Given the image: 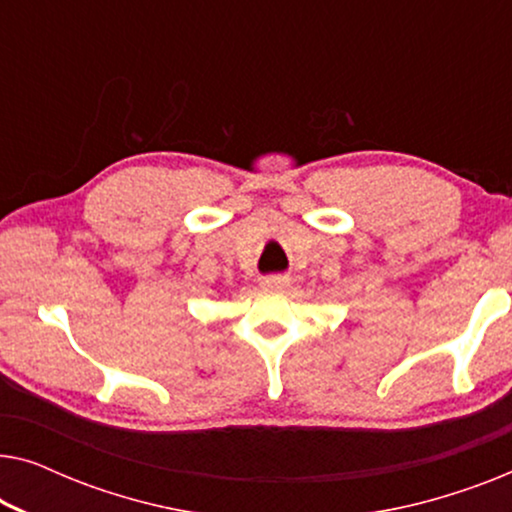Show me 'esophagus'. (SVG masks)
I'll list each match as a JSON object with an SVG mask.
<instances>
[{"instance_id": "34e87169", "label": "esophagus", "mask_w": 512, "mask_h": 512, "mask_svg": "<svg viewBox=\"0 0 512 512\" xmlns=\"http://www.w3.org/2000/svg\"><path fill=\"white\" fill-rule=\"evenodd\" d=\"M263 289H272V291H284L291 286V277L289 275H270L261 279Z\"/></svg>"}]
</instances>
